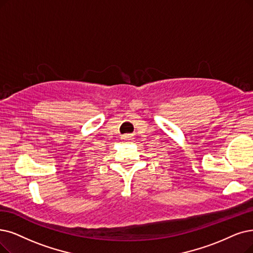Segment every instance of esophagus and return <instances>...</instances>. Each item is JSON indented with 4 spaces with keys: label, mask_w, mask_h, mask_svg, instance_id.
I'll return each instance as SVG.
<instances>
[{
    "label": "esophagus",
    "mask_w": 253,
    "mask_h": 253,
    "mask_svg": "<svg viewBox=\"0 0 253 253\" xmlns=\"http://www.w3.org/2000/svg\"><path fill=\"white\" fill-rule=\"evenodd\" d=\"M126 138H129V137H127V136H125V139H126Z\"/></svg>",
    "instance_id": "obj_1"
}]
</instances>
